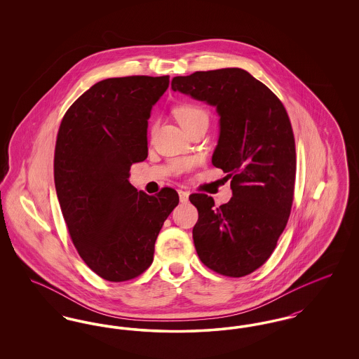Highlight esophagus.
I'll return each instance as SVG.
<instances>
[{
    "label": "esophagus",
    "instance_id": "esophagus-1",
    "mask_svg": "<svg viewBox=\"0 0 359 359\" xmlns=\"http://www.w3.org/2000/svg\"><path fill=\"white\" fill-rule=\"evenodd\" d=\"M188 196H189V192L179 189V198H180V202H182V203H186V202H187Z\"/></svg>",
    "mask_w": 359,
    "mask_h": 359
}]
</instances>
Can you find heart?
<instances>
[{
  "mask_svg": "<svg viewBox=\"0 0 359 359\" xmlns=\"http://www.w3.org/2000/svg\"><path fill=\"white\" fill-rule=\"evenodd\" d=\"M175 116L179 121V123L183 126L184 130L189 129L191 126L202 122V121H207L208 122V114L205 111V109L199 104H195V103H186V104H182L179 107L175 109ZM191 165V161H182L177 164L176 170L177 171H184L189 168Z\"/></svg>",
  "mask_w": 359,
  "mask_h": 359,
  "instance_id": "obj_1",
  "label": "heart"
}]
</instances>
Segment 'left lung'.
Listing matches in <instances>:
<instances>
[{
	"label": "left lung",
	"instance_id": "obj_1",
	"mask_svg": "<svg viewBox=\"0 0 359 359\" xmlns=\"http://www.w3.org/2000/svg\"><path fill=\"white\" fill-rule=\"evenodd\" d=\"M172 90L217 107L219 140L212 164L231 179V199L215 205L192 194V237L207 268L229 277L250 274L273 253L293 202L294 137L281 101L242 69L175 76Z\"/></svg>",
	"mask_w": 359,
	"mask_h": 359
}]
</instances>
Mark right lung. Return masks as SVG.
Wrapping results in <instances>:
<instances>
[{"label":"right lung","mask_w":359,"mask_h":359,"mask_svg":"<svg viewBox=\"0 0 359 359\" xmlns=\"http://www.w3.org/2000/svg\"><path fill=\"white\" fill-rule=\"evenodd\" d=\"M170 76L109 78L91 86L65 114L53 177L69 236L86 265L107 281L145 272L154 242L179 203L173 188L157 195L129 183L148 156V120Z\"/></svg>","instance_id":"1"}]
</instances>
